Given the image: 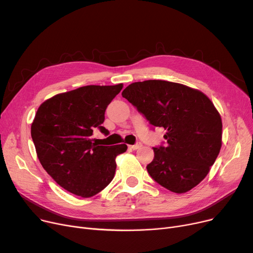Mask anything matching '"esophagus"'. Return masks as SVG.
Returning a JSON list of instances; mask_svg holds the SVG:
<instances>
[{
    "mask_svg": "<svg viewBox=\"0 0 253 253\" xmlns=\"http://www.w3.org/2000/svg\"><path fill=\"white\" fill-rule=\"evenodd\" d=\"M141 142H136L135 144H133V145H129V148L131 149V150H137V149H139V148H141Z\"/></svg>",
    "mask_w": 253,
    "mask_h": 253,
    "instance_id": "esophagus-1",
    "label": "esophagus"
}]
</instances>
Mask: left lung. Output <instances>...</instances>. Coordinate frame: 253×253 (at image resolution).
Wrapping results in <instances>:
<instances>
[{
	"instance_id": "1",
	"label": "left lung",
	"mask_w": 253,
	"mask_h": 253,
	"mask_svg": "<svg viewBox=\"0 0 253 253\" xmlns=\"http://www.w3.org/2000/svg\"><path fill=\"white\" fill-rule=\"evenodd\" d=\"M122 96L148 121L166 130L167 145L153 148L150 175L165 189L183 194L209 173L222 143L221 117L207 95L179 83L148 80L127 86Z\"/></svg>"
}]
</instances>
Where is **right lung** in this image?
<instances>
[{
	"instance_id": "right-lung-1",
	"label": "right lung",
	"mask_w": 253,
	"mask_h": 253,
	"mask_svg": "<svg viewBox=\"0 0 253 253\" xmlns=\"http://www.w3.org/2000/svg\"><path fill=\"white\" fill-rule=\"evenodd\" d=\"M123 84L89 85L59 93L45 100L36 113L31 133L40 163L61 188L82 198L98 194L113 180L116 157L125 143L103 147L91 138L99 128L106 106Z\"/></svg>"
}]
</instances>
